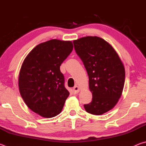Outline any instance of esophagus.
<instances>
[{
  "label": "esophagus",
  "mask_w": 146,
  "mask_h": 146,
  "mask_svg": "<svg viewBox=\"0 0 146 146\" xmlns=\"http://www.w3.org/2000/svg\"><path fill=\"white\" fill-rule=\"evenodd\" d=\"M79 91H80V90H79V88L78 87V86H75V87H74V88H73V93H75V94H76V93H78L79 92Z\"/></svg>",
  "instance_id": "obj_1"
}]
</instances>
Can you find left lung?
<instances>
[{"label": "left lung", "mask_w": 146, "mask_h": 146, "mask_svg": "<svg viewBox=\"0 0 146 146\" xmlns=\"http://www.w3.org/2000/svg\"><path fill=\"white\" fill-rule=\"evenodd\" d=\"M73 44L87 71L93 95L92 101L84 106L89 113L102 115L114 108L122 95L124 66L114 48L102 38L85 36Z\"/></svg>", "instance_id": "1"}]
</instances>
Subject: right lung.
Returning a JSON list of instances; mask_svg holds the SVG:
<instances>
[{"instance_id":"right-lung-1","label":"right lung","mask_w":146,"mask_h":146,"mask_svg":"<svg viewBox=\"0 0 146 146\" xmlns=\"http://www.w3.org/2000/svg\"><path fill=\"white\" fill-rule=\"evenodd\" d=\"M72 42L52 39L32 49L19 76V91L27 106L41 117L60 113L70 93L60 66L73 50Z\"/></svg>"}]
</instances>
